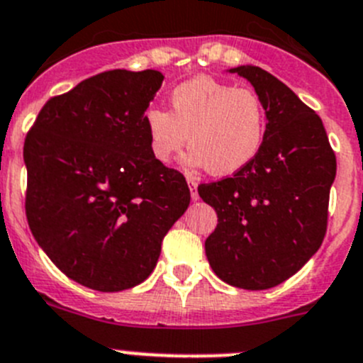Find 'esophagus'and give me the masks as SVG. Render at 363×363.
Instances as JSON below:
<instances>
[{
  "mask_svg": "<svg viewBox=\"0 0 363 363\" xmlns=\"http://www.w3.org/2000/svg\"><path fill=\"white\" fill-rule=\"evenodd\" d=\"M187 182H189V187H191V198H192V201H198V199H199V194H198V182H196V178H192V176H187Z\"/></svg>",
  "mask_w": 363,
  "mask_h": 363,
  "instance_id": "34e87169",
  "label": "esophagus"
}]
</instances>
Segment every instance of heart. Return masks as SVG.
I'll list each match as a JSON object with an SVG mask.
<instances>
[{"mask_svg":"<svg viewBox=\"0 0 363 363\" xmlns=\"http://www.w3.org/2000/svg\"><path fill=\"white\" fill-rule=\"evenodd\" d=\"M144 126L151 155L160 164L171 162L189 135V165L231 176L260 155L267 135V112L253 89L203 74L174 87L171 112L147 108Z\"/></svg>","mask_w":363,"mask_h":363,"instance_id":"b5f03b06","label":"heart"}]
</instances>
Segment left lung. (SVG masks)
<instances>
[{
  "mask_svg": "<svg viewBox=\"0 0 363 363\" xmlns=\"http://www.w3.org/2000/svg\"><path fill=\"white\" fill-rule=\"evenodd\" d=\"M230 72L264 101L267 135L246 169L198 187L217 212L205 251L228 285L265 291L296 274L323 244L337 158L320 117L283 82L257 65Z\"/></svg>",
  "mask_w": 363,
  "mask_h": 363,
  "instance_id": "1",
  "label": "left lung"
}]
</instances>
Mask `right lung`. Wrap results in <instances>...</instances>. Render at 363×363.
I'll use <instances>...</instances> for the list:
<instances>
[{
    "label": "right lung",
    "mask_w": 363,
    "mask_h": 363,
    "mask_svg": "<svg viewBox=\"0 0 363 363\" xmlns=\"http://www.w3.org/2000/svg\"><path fill=\"white\" fill-rule=\"evenodd\" d=\"M162 82L155 69L99 72L51 98L24 140L30 230L84 287L143 283L191 203L184 174L155 160L144 126Z\"/></svg>",
    "instance_id": "right-lung-1"
}]
</instances>
